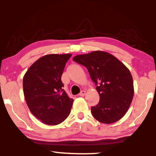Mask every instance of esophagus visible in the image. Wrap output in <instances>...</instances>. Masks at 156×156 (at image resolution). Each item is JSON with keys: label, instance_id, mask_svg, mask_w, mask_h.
I'll return each instance as SVG.
<instances>
[{"label": "esophagus", "instance_id": "1", "mask_svg": "<svg viewBox=\"0 0 156 156\" xmlns=\"http://www.w3.org/2000/svg\"><path fill=\"white\" fill-rule=\"evenodd\" d=\"M85 94H86V91L83 90V91H81V92L79 95H80V96H84V95H85Z\"/></svg>", "mask_w": 156, "mask_h": 156}]
</instances>
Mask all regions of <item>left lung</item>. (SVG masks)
I'll return each mask as SVG.
<instances>
[{
  "label": "left lung",
  "instance_id": "obj_1",
  "mask_svg": "<svg viewBox=\"0 0 156 156\" xmlns=\"http://www.w3.org/2000/svg\"><path fill=\"white\" fill-rule=\"evenodd\" d=\"M73 60L87 67L97 86L100 101L91 110L95 119L105 124L121 119L130 107L134 94L129 69L117 58L102 51L78 55Z\"/></svg>",
  "mask_w": 156,
  "mask_h": 156
}]
</instances>
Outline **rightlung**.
I'll list each match as a JSON object with an SVG mask.
<instances>
[{"mask_svg":"<svg viewBox=\"0 0 156 156\" xmlns=\"http://www.w3.org/2000/svg\"><path fill=\"white\" fill-rule=\"evenodd\" d=\"M72 54H48L36 60L23 77V92L30 112L47 125L67 118L73 100L62 89L61 76Z\"/></svg>","mask_w":156,"mask_h":156,"instance_id":"right-lung-1","label":"right lung"}]
</instances>
